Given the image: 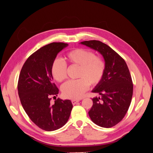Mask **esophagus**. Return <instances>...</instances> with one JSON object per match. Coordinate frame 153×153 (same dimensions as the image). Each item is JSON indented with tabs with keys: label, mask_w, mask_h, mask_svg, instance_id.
Instances as JSON below:
<instances>
[{
	"label": "esophagus",
	"mask_w": 153,
	"mask_h": 153,
	"mask_svg": "<svg viewBox=\"0 0 153 153\" xmlns=\"http://www.w3.org/2000/svg\"><path fill=\"white\" fill-rule=\"evenodd\" d=\"M79 101H80V100H73L71 101V102H72L73 105H75V104H76L78 102H79Z\"/></svg>",
	"instance_id": "34e87169"
}]
</instances>
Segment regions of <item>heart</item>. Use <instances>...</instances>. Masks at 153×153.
Masks as SVG:
<instances>
[{"mask_svg": "<svg viewBox=\"0 0 153 153\" xmlns=\"http://www.w3.org/2000/svg\"><path fill=\"white\" fill-rule=\"evenodd\" d=\"M65 62L71 65L80 66L76 80H71L62 87L64 97L70 99H79L92 85L98 84L101 80L105 69L103 60L94 53L84 48H75L65 55ZM51 73L59 82H61L67 77V66L62 60L56 59L51 66Z\"/></svg>", "mask_w": 153, "mask_h": 153, "instance_id": "obj_1", "label": "heart"}]
</instances>
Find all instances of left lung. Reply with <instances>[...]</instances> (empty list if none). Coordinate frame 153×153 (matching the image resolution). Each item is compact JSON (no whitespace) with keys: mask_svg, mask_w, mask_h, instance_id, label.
Segmentation results:
<instances>
[{"mask_svg":"<svg viewBox=\"0 0 153 153\" xmlns=\"http://www.w3.org/2000/svg\"><path fill=\"white\" fill-rule=\"evenodd\" d=\"M80 43L98 52L104 59L103 78L92 90L101 98L92 99L89 115L98 126L111 128L121 121L130 105L133 89L130 73L124 60L107 45L97 40Z\"/></svg>","mask_w":153,"mask_h":153,"instance_id":"left-lung-1","label":"left lung"}]
</instances>
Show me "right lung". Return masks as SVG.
<instances>
[{"mask_svg": "<svg viewBox=\"0 0 153 153\" xmlns=\"http://www.w3.org/2000/svg\"><path fill=\"white\" fill-rule=\"evenodd\" d=\"M68 44L52 43L38 50L27 59L20 73L18 91L22 105L31 121L43 130L62 128L69 119L73 105L69 100L55 99L58 88L53 82L51 66L57 54Z\"/></svg>", "mask_w": 153, "mask_h": 153, "instance_id": "add662e5", "label": "right lung"}]
</instances>
